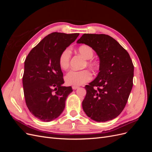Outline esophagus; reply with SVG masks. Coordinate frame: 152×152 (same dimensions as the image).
<instances>
[{
    "label": "esophagus",
    "mask_w": 152,
    "mask_h": 152,
    "mask_svg": "<svg viewBox=\"0 0 152 152\" xmlns=\"http://www.w3.org/2000/svg\"><path fill=\"white\" fill-rule=\"evenodd\" d=\"M79 88V87L78 86H72V89H73V90H75V89H78Z\"/></svg>",
    "instance_id": "obj_1"
}]
</instances>
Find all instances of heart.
<instances>
[{
  "mask_svg": "<svg viewBox=\"0 0 152 152\" xmlns=\"http://www.w3.org/2000/svg\"><path fill=\"white\" fill-rule=\"evenodd\" d=\"M79 52L85 59H89L87 63V66L91 70H96L97 68V64L91 60L94 56V50L87 45H82L77 49ZM71 58V50L69 48L62 50L59 56L58 63L60 68L63 70H66L70 65ZM92 79L91 73L88 70H72L65 76V81L68 85L81 86L90 81Z\"/></svg>",
  "mask_w": 152,
  "mask_h": 152,
  "instance_id": "1",
  "label": "heart"
}]
</instances>
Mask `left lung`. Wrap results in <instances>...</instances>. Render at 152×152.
Segmentation results:
<instances>
[{
	"mask_svg": "<svg viewBox=\"0 0 152 152\" xmlns=\"http://www.w3.org/2000/svg\"><path fill=\"white\" fill-rule=\"evenodd\" d=\"M77 42L92 48L100 61L97 77L85 86L84 111L95 121L112 120L125 108L132 90L134 65L129 54L108 35L84 34Z\"/></svg>",
	"mask_w": 152,
	"mask_h": 152,
	"instance_id": "8db88e82",
	"label": "left lung"
}]
</instances>
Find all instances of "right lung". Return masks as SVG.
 <instances>
[{"instance_id":"add662e5","label":"right lung","mask_w":152,"mask_h":152,"mask_svg":"<svg viewBox=\"0 0 152 152\" xmlns=\"http://www.w3.org/2000/svg\"><path fill=\"white\" fill-rule=\"evenodd\" d=\"M79 35L53 32L26 58L23 76L25 102L30 113L40 121L49 122L60 115L68 96L73 91L72 87L62 86L65 82L58 59L62 50Z\"/></svg>"}]
</instances>
